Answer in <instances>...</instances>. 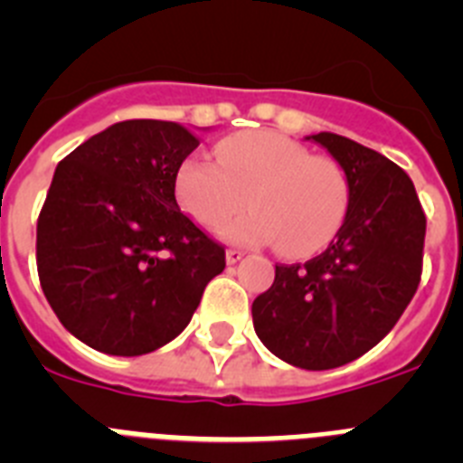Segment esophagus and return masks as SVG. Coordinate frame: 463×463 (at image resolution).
I'll return each mask as SVG.
<instances>
[{"mask_svg":"<svg viewBox=\"0 0 463 463\" xmlns=\"http://www.w3.org/2000/svg\"><path fill=\"white\" fill-rule=\"evenodd\" d=\"M227 264H239L241 260H243V250H236V248H229L227 250Z\"/></svg>","mask_w":463,"mask_h":463,"instance_id":"34e87169","label":"esophagus"}]
</instances>
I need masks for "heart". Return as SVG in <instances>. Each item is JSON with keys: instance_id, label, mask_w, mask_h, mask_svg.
I'll return each instance as SVG.
<instances>
[{"instance_id": "heart-1", "label": "heart", "mask_w": 463, "mask_h": 463, "mask_svg": "<svg viewBox=\"0 0 463 463\" xmlns=\"http://www.w3.org/2000/svg\"><path fill=\"white\" fill-rule=\"evenodd\" d=\"M218 165L187 157L175 174V196L199 227L227 224L236 243H276L285 257H308L326 248L347 213V181L334 159L315 157L301 143L273 132L224 138Z\"/></svg>"}]
</instances>
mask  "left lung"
<instances>
[{
  "label": "left lung",
  "mask_w": 463,
  "mask_h": 463,
  "mask_svg": "<svg viewBox=\"0 0 463 463\" xmlns=\"http://www.w3.org/2000/svg\"><path fill=\"white\" fill-rule=\"evenodd\" d=\"M308 138L345 174V220L322 255L276 267L271 288L252 301V325L282 362L326 371L369 353L399 322L422 276L427 218L392 159L338 134Z\"/></svg>",
  "instance_id": "1"
}]
</instances>
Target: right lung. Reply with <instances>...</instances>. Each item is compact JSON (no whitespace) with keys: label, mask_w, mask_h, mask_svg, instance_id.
I'll return each mask as SVG.
<instances>
[{"label":"right lung","mask_w":463,"mask_h":463,"mask_svg":"<svg viewBox=\"0 0 463 463\" xmlns=\"http://www.w3.org/2000/svg\"><path fill=\"white\" fill-rule=\"evenodd\" d=\"M199 138L178 122L106 127L57 165L36 222V267L69 334L116 357L174 341L224 269V248L175 202Z\"/></svg>","instance_id":"1"}]
</instances>
